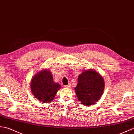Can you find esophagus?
Masks as SVG:
<instances>
[{"label":"esophagus","instance_id":"obj_1","mask_svg":"<svg viewBox=\"0 0 134 134\" xmlns=\"http://www.w3.org/2000/svg\"><path fill=\"white\" fill-rule=\"evenodd\" d=\"M71 84H68V85L66 86L65 87H66V88H70V87H71Z\"/></svg>","mask_w":134,"mask_h":134}]
</instances>
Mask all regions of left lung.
Wrapping results in <instances>:
<instances>
[{
	"label": "left lung",
	"mask_w": 134,
	"mask_h": 134,
	"mask_svg": "<svg viewBox=\"0 0 134 134\" xmlns=\"http://www.w3.org/2000/svg\"><path fill=\"white\" fill-rule=\"evenodd\" d=\"M76 94L81 104L90 105L95 104L101 97L104 88L103 77L95 71L89 70L79 75Z\"/></svg>",
	"instance_id": "8db88e82"
}]
</instances>
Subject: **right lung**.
<instances>
[{
	"label": "right lung",
	"mask_w": 134,
	"mask_h": 134,
	"mask_svg": "<svg viewBox=\"0 0 134 134\" xmlns=\"http://www.w3.org/2000/svg\"><path fill=\"white\" fill-rule=\"evenodd\" d=\"M61 87L54 83L50 71L46 70L35 75L31 82V90L34 95L42 103L52 102Z\"/></svg>",
	"instance_id": "obj_1"
}]
</instances>
